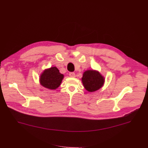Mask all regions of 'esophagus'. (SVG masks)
<instances>
[{
	"label": "esophagus",
	"instance_id": "obj_1",
	"mask_svg": "<svg viewBox=\"0 0 148 148\" xmlns=\"http://www.w3.org/2000/svg\"><path fill=\"white\" fill-rule=\"evenodd\" d=\"M69 75H70L71 77H75V74L74 72H71L69 73Z\"/></svg>",
	"mask_w": 148,
	"mask_h": 148
}]
</instances>
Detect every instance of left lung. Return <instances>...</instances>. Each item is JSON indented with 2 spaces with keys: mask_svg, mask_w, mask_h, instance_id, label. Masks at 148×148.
I'll use <instances>...</instances> for the list:
<instances>
[{
  "mask_svg": "<svg viewBox=\"0 0 148 148\" xmlns=\"http://www.w3.org/2000/svg\"><path fill=\"white\" fill-rule=\"evenodd\" d=\"M82 83L86 89L93 92L101 88L105 82L104 77L97 71L87 70L83 75Z\"/></svg>",
  "mask_w": 148,
  "mask_h": 148,
  "instance_id": "left-lung-1",
  "label": "left lung"
}]
</instances>
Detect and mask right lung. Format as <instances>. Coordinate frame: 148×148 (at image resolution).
I'll use <instances>...</instances> for the list:
<instances>
[{"instance_id": "right-lung-1", "label": "right lung", "mask_w": 148, "mask_h": 148, "mask_svg": "<svg viewBox=\"0 0 148 148\" xmlns=\"http://www.w3.org/2000/svg\"><path fill=\"white\" fill-rule=\"evenodd\" d=\"M64 75L60 73L58 69L53 66L45 70L40 75V83L49 89L54 90L61 84Z\"/></svg>"}]
</instances>
